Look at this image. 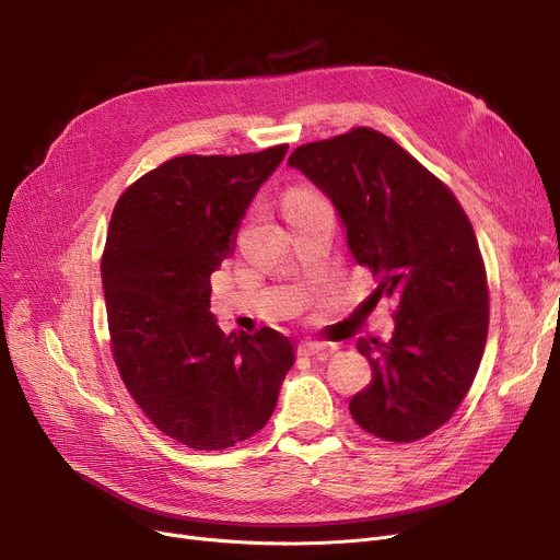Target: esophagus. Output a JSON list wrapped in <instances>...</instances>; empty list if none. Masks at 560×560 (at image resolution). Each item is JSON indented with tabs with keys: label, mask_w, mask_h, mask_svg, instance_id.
<instances>
[{
	"label": "esophagus",
	"mask_w": 560,
	"mask_h": 560,
	"mask_svg": "<svg viewBox=\"0 0 560 560\" xmlns=\"http://www.w3.org/2000/svg\"><path fill=\"white\" fill-rule=\"evenodd\" d=\"M300 357H319V354H327L329 347L325 342H313V340H306L298 347Z\"/></svg>",
	"instance_id": "obj_1"
}]
</instances>
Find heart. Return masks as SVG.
Masks as SVG:
<instances>
[{
  "label": "heart",
  "instance_id": "heart-1",
  "mask_svg": "<svg viewBox=\"0 0 560 560\" xmlns=\"http://www.w3.org/2000/svg\"><path fill=\"white\" fill-rule=\"evenodd\" d=\"M308 199H315V195L308 192V190H292V192L285 197V206L302 203V201H308Z\"/></svg>",
  "mask_w": 560,
  "mask_h": 560
}]
</instances>
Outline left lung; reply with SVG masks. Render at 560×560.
Instances as JSON below:
<instances>
[{
  "label": "left lung",
  "mask_w": 560,
  "mask_h": 560,
  "mask_svg": "<svg viewBox=\"0 0 560 560\" xmlns=\"http://www.w3.org/2000/svg\"><path fill=\"white\" fill-rule=\"evenodd\" d=\"M325 192L376 298L397 302L388 342L359 338L372 381L351 397L361 429L413 443L443 427L477 376L488 338V281L454 192L374 129L298 147L288 159Z\"/></svg>",
  "instance_id": "left-lung-1"
}]
</instances>
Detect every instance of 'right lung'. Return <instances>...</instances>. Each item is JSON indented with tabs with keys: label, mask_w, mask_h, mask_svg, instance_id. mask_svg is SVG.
I'll return each instance as SVG.
<instances>
[{
	"label": "right lung",
	"mask_w": 560,
	"mask_h": 560,
	"mask_svg": "<svg viewBox=\"0 0 560 560\" xmlns=\"http://www.w3.org/2000/svg\"><path fill=\"white\" fill-rule=\"evenodd\" d=\"M285 152L170 159L110 215L102 283L115 365L142 413L190 450H226L260 431L295 363L283 334L226 336L211 313V275Z\"/></svg>",
	"instance_id": "add662e5"
}]
</instances>
